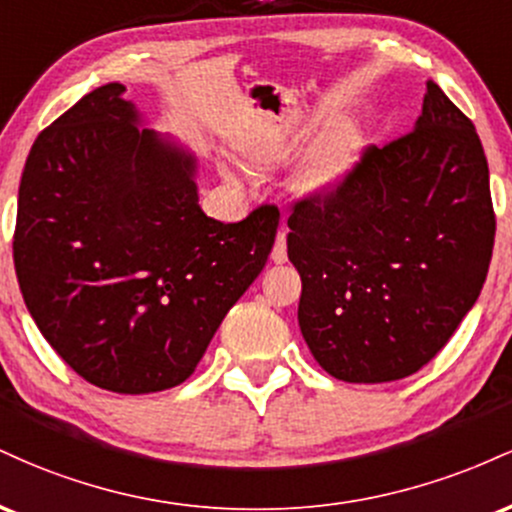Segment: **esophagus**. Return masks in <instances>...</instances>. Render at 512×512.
I'll list each match as a JSON object with an SVG mask.
<instances>
[{
	"mask_svg": "<svg viewBox=\"0 0 512 512\" xmlns=\"http://www.w3.org/2000/svg\"><path fill=\"white\" fill-rule=\"evenodd\" d=\"M272 260L276 264H284L289 260V255H286V228H281L279 233H276V243H274V250H272Z\"/></svg>",
	"mask_w": 512,
	"mask_h": 512,
	"instance_id": "obj_1",
	"label": "esophagus"
}]
</instances>
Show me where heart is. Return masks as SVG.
<instances>
[{
    "mask_svg": "<svg viewBox=\"0 0 512 512\" xmlns=\"http://www.w3.org/2000/svg\"><path fill=\"white\" fill-rule=\"evenodd\" d=\"M361 144V129L354 120H342L332 125L305 158L301 170L303 190L310 195H330L337 187H342L356 166ZM250 154L260 163H281L289 158V149L284 144H257L252 146ZM223 175L226 180L240 182L236 168L223 166Z\"/></svg>",
    "mask_w": 512,
    "mask_h": 512,
    "instance_id": "b5f03b06",
    "label": "heart"
}]
</instances>
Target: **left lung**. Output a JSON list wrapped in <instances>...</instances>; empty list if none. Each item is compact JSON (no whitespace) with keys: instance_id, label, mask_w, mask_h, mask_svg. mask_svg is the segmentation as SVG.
I'll list each match as a JSON object with an SVG mask.
<instances>
[{"instance_id":"1","label":"left lung","mask_w":512,"mask_h":512,"mask_svg":"<svg viewBox=\"0 0 512 512\" xmlns=\"http://www.w3.org/2000/svg\"><path fill=\"white\" fill-rule=\"evenodd\" d=\"M303 281L298 325L344 383H390L424 368L477 303L496 216L472 120L426 84L414 129L361 163L330 195L289 216Z\"/></svg>"}]
</instances>
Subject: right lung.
<instances>
[{
  "label": "right lung",
  "mask_w": 512,
  "mask_h": 512,
  "mask_svg": "<svg viewBox=\"0 0 512 512\" xmlns=\"http://www.w3.org/2000/svg\"><path fill=\"white\" fill-rule=\"evenodd\" d=\"M122 84L38 134L19 187L23 301L81 378L120 395L185 383L260 276L279 209L221 223L199 207L197 158L144 127Z\"/></svg>",
  "instance_id": "obj_1"
}]
</instances>
